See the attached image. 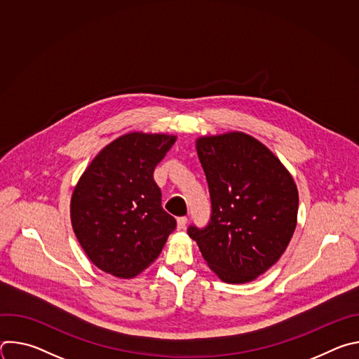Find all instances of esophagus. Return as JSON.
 Here are the masks:
<instances>
[{"label":"esophagus","instance_id":"34e87169","mask_svg":"<svg viewBox=\"0 0 359 359\" xmlns=\"http://www.w3.org/2000/svg\"><path fill=\"white\" fill-rule=\"evenodd\" d=\"M186 224H187V219L186 217H179L177 219V230H184Z\"/></svg>","mask_w":359,"mask_h":359}]
</instances>
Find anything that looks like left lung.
Masks as SVG:
<instances>
[{
	"mask_svg": "<svg viewBox=\"0 0 359 359\" xmlns=\"http://www.w3.org/2000/svg\"><path fill=\"white\" fill-rule=\"evenodd\" d=\"M196 150L213 213L206 229L191 226L187 234L222 281H254L280 260L291 241L297 184L274 153L244 132L198 136Z\"/></svg>",
	"mask_w": 359,
	"mask_h": 359,
	"instance_id": "left-lung-1",
	"label": "left lung"
}]
</instances>
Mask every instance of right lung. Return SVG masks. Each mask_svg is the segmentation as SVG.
Masks as SVG:
<instances>
[{"mask_svg":"<svg viewBox=\"0 0 359 359\" xmlns=\"http://www.w3.org/2000/svg\"><path fill=\"white\" fill-rule=\"evenodd\" d=\"M176 139L168 133H125L81 175L71 196V224L99 270L129 280L159 257L176 220L162 208L153 170Z\"/></svg>","mask_w":359,"mask_h":359,"instance_id":"add662e5","label":"right lung"}]
</instances>
